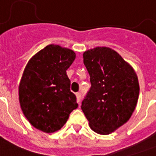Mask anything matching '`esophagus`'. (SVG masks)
Here are the masks:
<instances>
[{"label": "esophagus", "instance_id": "obj_1", "mask_svg": "<svg viewBox=\"0 0 156 156\" xmlns=\"http://www.w3.org/2000/svg\"><path fill=\"white\" fill-rule=\"evenodd\" d=\"M76 98H77V102H78V104H80L81 99H82V95H81V93H79V92L76 93Z\"/></svg>", "mask_w": 156, "mask_h": 156}]
</instances>
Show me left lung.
Here are the masks:
<instances>
[{
	"label": "left lung",
	"mask_w": 156,
	"mask_h": 156,
	"mask_svg": "<svg viewBox=\"0 0 156 156\" xmlns=\"http://www.w3.org/2000/svg\"><path fill=\"white\" fill-rule=\"evenodd\" d=\"M91 87L82 103V110L95 133L106 135L130 118L138 103L137 73L118 52L96 47L83 53Z\"/></svg>",
	"instance_id": "left-lung-1"
}]
</instances>
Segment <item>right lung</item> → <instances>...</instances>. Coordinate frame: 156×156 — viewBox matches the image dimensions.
<instances>
[{
  "mask_svg": "<svg viewBox=\"0 0 156 156\" xmlns=\"http://www.w3.org/2000/svg\"><path fill=\"white\" fill-rule=\"evenodd\" d=\"M73 50L50 44L27 64L18 86L21 109L31 126L44 133L61 129L78 108L66 70L75 60Z\"/></svg>",
  "mask_w": 156,
  "mask_h": 156,
  "instance_id": "obj_1",
  "label": "right lung"
}]
</instances>
